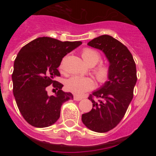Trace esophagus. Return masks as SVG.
<instances>
[{"label": "esophagus", "instance_id": "1", "mask_svg": "<svg viewBox=\"0 0 156 156\" xmlns=\"http://www.w3.org/2000/svg\"><path fill=\"white\" fill-rule=\"evenodd\" d=\"M83 99V97H81V96H78V95H75L74 96V100L75 101H80Z\"/></svg>", "mask_w": 156, "mask_h": 156}]
</instances>
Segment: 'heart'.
I'll return each mask as SVG.
<instances>
[{
    "label": "heart",
    "mask_w": 156,
    "mask_h": 156,
    "mask_svg": "<svg viewBox=\"0 0 156 156\" xmlns=\"http://www.w3.org/2000/svg\"><path fill=\"white\" fill-rule=\"evenodd\" d=\"M83 59L90 67L96 66L101 59L100 53L90 48H85L81 52ZM65 58L59 65L61 71L64 70ZM94 75L100 84H105L110 80L112 75V67L108 63H100L93 69ZM66 87L69 91L76 94H82L94 87V81L90 77L74 76L66 82Z\"/></svg>",
    "instance_id": "b5f03b06"
}]
</instances>
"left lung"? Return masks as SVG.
Returning a JSON list of instances; mask_svg holds the SVG:
<instances>
[{
  "label": "left lung",
  "instance_id": "1",
  "mask_svg": "<svg viewBox=\"0 0 156 156\" xmlns=\"http://www.w3.org/2000/svg\"><path fill=\"white\" fill-rule=\"evenodd\" d=\"M88 45L104 52L112 75L104 86L88 97L93 108L83 114L82 121L93 131L105 133L119 124L133 99L137 79L136 64L128 48L111 36L96 37Z\"/></svg>",
  "mask_w": 156,
  "mask_h": 156
}]
</instances>
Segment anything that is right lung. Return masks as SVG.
I'll use <instances>...</instances> for the list:
<instances>
[{"label": "right lung", "instance_id": "obj_1", "mask_svg": "<svg viewBox=\"0 0 156 156\" xmlns=\"http://www.w3.org/2000/svg\"><path fill=\"white\" fill-rule=\"evenodd\" d=\"M81 41H60L51 37H38L21 48L12 73L13 94L25 120L35 127L51 126L60 117L62 104L73 98L71 93L62 90L63 85L55 80L58 68L68 53ZM52 85L57 90L49 96L46 90Z\"/></svg>", "mask_w": 156, "mask_h": 156}]
</instances>
